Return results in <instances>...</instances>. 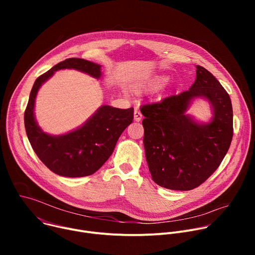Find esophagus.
Here are the masks:
<instances>
[{
  "label": "esophagus",
  "mask_w": 255,
  "mask_h": 255,
  "mask_svg": "<svg viewBox=\"0 0 255 255\" xmlns=\"http://www.w3.org/2000/svg\"><path fill=\"white\" fill-rule=\"evenodd\" d=\"M141 119H142V114L137 110L134 111V121H136V122H140L141 121Z\"/></svg>",
  "instance_id": "34e87169"
}]
</instances>
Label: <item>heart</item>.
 Here are the masks:
<instances>
[{
    "label": "heart",
    "instance_id": "obj_1",
    "mask_svg": "<svg viewBox=\"0 0 255 255\" xmlns=\"http://www.w3.org/2000/svg\"><path fill=\"white\" fill-rule=\"evenodd\" d=\"M168 81V77L162 74H156L150 77L142 78L130 84V89L135 93H141L146 90H156L163 87Z\"/></svg>",
    "mask_w": 255,
    "mask_h": 255
}]
</instances>
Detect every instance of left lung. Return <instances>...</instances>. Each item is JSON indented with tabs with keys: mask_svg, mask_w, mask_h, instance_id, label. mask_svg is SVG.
<instances>
[{
	"mask_svg": "<svg viewBox=\"0 0 255 255\" xmlns=\"http://www.w3.org/2000/svg\"><path fill=\"white\" fill-rule=\"evenodd\" d=\"M196 68V81L188 91L140 109L152 179L174 191H190L203 184L222 162L233 136L229 95L210 71L200 65ZM198 98L210 104L212 117L208 123L187 113Z\"/></svg>",
	"mask_w": 255,
	"mask_h": 255,
	"instance_id": "1",
	"label": "left lung"
}]
</instances>
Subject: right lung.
Masks as SVG:
<instances>
[{
    "label": "right lung",
    "mask_w": 255,
    "mask_h": 255,
    "mask_svg": "<svg viewBox=\"0 0 255 255\" xmlns=\"http://www.w3.org/2000/svg\"><path fill=\"white\" fill-rule=\"evenodd\" d=\"M101 67L83 58H67L40 76L31 90L24 114L26 134L39 159L58 175L82 177L95 173L111 156L122 132L132 123L134 110L103 105L81 126L53 135L43 131L35 118L36 96L57 70L76 69L100 80Z\"/></svg>",
    "instance_id": "add662e5"
}]
</instances>
